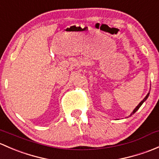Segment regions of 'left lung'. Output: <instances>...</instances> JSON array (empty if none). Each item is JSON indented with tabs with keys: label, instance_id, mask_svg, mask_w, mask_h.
Wrapping results in <instances>:
<instances>
[{
	"label": "left lung",
	"instance_id": "obj_1",
	"mask_svg": "<svg viewBox=\"0 0 159 159\" xmlns=\"http://www.w3.org/2000/svg\"><path fill=\"white\" fill-rule=\"evenodd\" d=\"M148 96H149V92L148 93V94H147V95H146V96H145V98H144V99H143V100H142V102H140V103H139V105H138V106H136V108H134V110H133V111H132V112H131V115H129V117H130V116H131V115H134V113H135V112H136V111H137L139 109V108H140V107H141V106H142V104H143V103H144V102H145V101H146V100H147V98H148Z\"/></svg>",
	"mask_w": 159,
	"mask_h": 159
}]
</instances>
